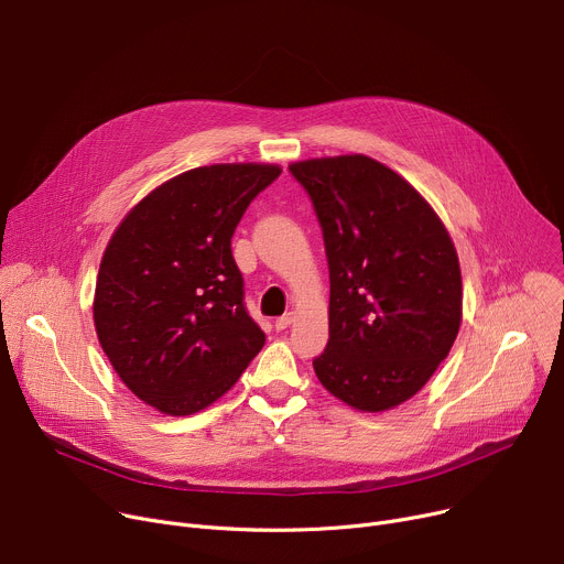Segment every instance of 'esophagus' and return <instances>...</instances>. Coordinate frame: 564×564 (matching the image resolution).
<instances>
[{
    "instance_id": "esophagus-1",
    "label": "esophagus",
    "mask_w": 564,
    "mask_h": 564,
    "mask_svg": "<svg viewBox=\"0 0 564 564\" xmlns=\"http://www.w3.org/2000/svg\"><path fill=\"white\" fill-rule=\"evenodd\" d=\"M292 322H294V313H285V315H281V317L276 319L274 326H276V330H285Z\"/></svg>"
}]
</instances>
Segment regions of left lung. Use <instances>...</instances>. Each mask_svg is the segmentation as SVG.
Returning <instances> with one entry per match:
<instances>
[{"mask_svg":"<svg viewBox=\"0 0 564 564\" xmlns=\"http://www.w3.org/2000/svg\"><path fill=\"white\" fill-rule=\"evenodd\" d=\"M324 234L328 345L319 383L360 412L415 397L452 351L463 279L452 236L401 174L362 154L290 165Z\"/></svg>","mask_w":564,"mask_h":564,"instance_id":"obj_1","label":"left lung"}]
</instances>
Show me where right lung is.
Returning <instances> with one entry per match:
<instances>
[{
  "mask_svg": "<svg viewBox=\"0 0 564 564\" xmlns=\"http://www.w3.org/2000/svg\"><path fill=\"white\" fill-rule=\"evenodd\" d=\"M279 174L270 163L187 170L140 199L106 245L93 302L99 345L163 415L215 403L265 345L242 304L231 238Z\"/></svg>",
  "mask_w": 564,
  "mask_h": 564,
  "instance_id": "1",
  "label": "right lung"
}]
</instances>
